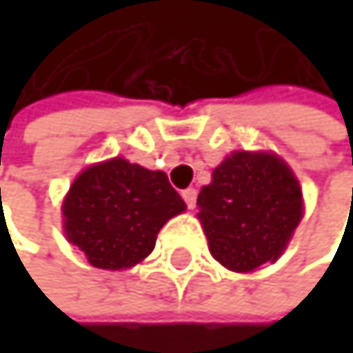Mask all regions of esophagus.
Here are the masks:
<instances>
[{
    "instance_id": "esophagus-1",
    "label": "esophagus",
    "mask_w": 353,
    "mask_h": 353,
    "mask_svg": "<svg viewBox=\"0 0 353 353\" xmlns=\"http://www.w3.org/2000/svg\"><path fill=\"white\" fill-rule=\"evenodd\" d=\"M182 199L186 201V205L192 210V208L196 205V190H194V188H186V190H182Z\"/></svg>"
}]
</instances>
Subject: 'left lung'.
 <instances>
[{
	"instance_id": "1",
	"label": "left lung",
	"mask_w": 353,
	"mask_h": 353,
	"mask_svg": "<svg viewBox=\"0 0 353 353\" xmlns=\"http://www.w3.org/2000/svg\"><path fill=\"white\" fill-rule=\"evenodd\" d=\"M214 259L252 273L275 263L303 218V192L292 169L273 152H233L196 199Z\"/></svg>"
}]
</instances>
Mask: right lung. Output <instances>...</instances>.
Masks as SVG:
<instances>
[{
  "label": "right lung",
  "instance_id": "1",
  "mask_svg": "<svg viewBox=\"0 0 353 353\" xmlns=\"http://www.w3.org/2000/svg\"><path fill=\"white\" fill-rule=\"evenodd\" d=\"M186 203L163 171L125 159L86 167L63 199V230L86 261L108 271L129 269L154 250L159 230Z\"/></svg>",
  "mask_w": 353,
  "mask_h": 353
}]
</instances>
